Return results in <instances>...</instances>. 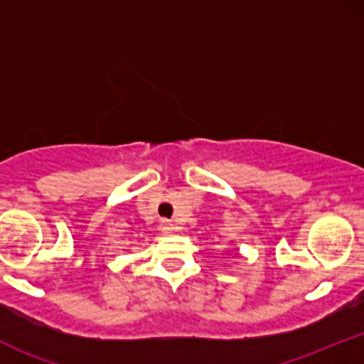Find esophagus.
<instances>
[{"instance_id": "34e87169", "label": "esophagus", "mask_w": 364, "mask_h": 364, "mask_svg": "<svg viewBox=\"0 0 364 364\" xmlns=\"http://www.w3.org/2000/svg\"><path fill=\"white\" fill-rule=\"evenodd\" d=\"M161 231L164 232V235H171V232L174 231V224L169 223V220H162V223H161Z\"/></svg>"}]
</instances>
